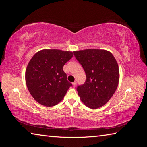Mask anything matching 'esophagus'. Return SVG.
<instances>
[{"instance_id":"34e87169","label":"esophagus","mask_w":147,"mask_h":147,"mask_svg":"<svg viewBox=\"0 0 147 147\" xmlns=\"http://www.w3.org/2000/svg\"><path fill=\"white\" fill-rule=\"evenodd\" d=\"M72 84H73V86L74 87H75V86H76V85H77V83L76 82H74V83H72Z\"/></svg>"}]
</instances>
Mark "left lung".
Returning <instances> with one entry per match:
<instances>
[{
  "label": "left lung",
  "mask_w": 147,
  "mask_h": 147,
  "mask_svg": "<svg viewBox=\"0 0 147 147\" xmlns=\"http://www.w3.org/2000/svg\"><path fill=\"white\" fill-rule=\"evenodd\" d=\"M84 69L86 80L77 88L83 103L91 109L100 108L113 96L118 85V64L110 51L100 49H86L74 51Z\"/></svg>",
  "instance_id": "left-lung-1"
}]
</instances>
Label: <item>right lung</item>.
<instances>
[{
    "label": "right lung",
    "instance_id": "right-lung-1",
    "mask_svg": "<svg viewBox=\"0 0 147 147\" xmlns=\"http://www.w3.org/2000/svg\"><path fill=\"white\" fill-rule=\"evenodd\" d=\"M73 56L72 51L44 49L31 58L26 70V83L38 103L52 107L64 99L72 84L67 81L63 66Z\"/></svg>",
    "mask_w": 147,
    "mask_h": 147
}]
</instances>
